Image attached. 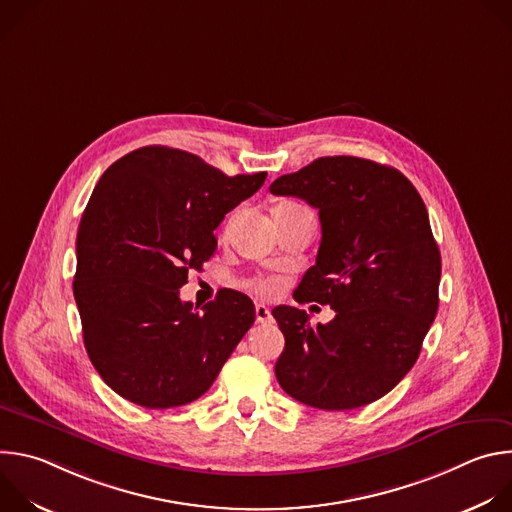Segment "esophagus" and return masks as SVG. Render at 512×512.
Here are the masks:
<instances>
[{
    "label": "esophagus",
    "instance_id": "esophagus-1",
    "mask_svg": "<svg viewBox=\"0 0 512 512\" xmlns=\"http://www.w3.org/2000/svg\"><path fill=\"white\" fill-rule=\"evenodd\" d=\"M255 318H257V322H269L271 320V310L265 306V304H257L255 306Z\"/></svg>",
    "mask_w": 512,
    "mask_h": 512
}]
</instances>
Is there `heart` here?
Instances as JSON below:
<instances>
[{
    "mask_svg": "<svg viewBox=\"0 0 512 512\" xmlns=\"http://www.w3.org/2000/svg\"><path fill=\"white\" fill-rule=\"evenodd\" d=\"M287 206H294V204H287ZM251 287L261 291V294H271V291H275L277 283L273 279H267V277H257L251 281Z\"/></svg>",
    "mask_w": 512,
    "mask_h": 512,
    "instance_id": "heart-1",
    "label": "heart"
}]
</instances>
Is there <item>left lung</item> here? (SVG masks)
I'll list each match as a JSON object with an SVG mask.
<instances>
[{
    "mask_svg": "<svg viewBox=\"0 0 512 512\" xmlns=\"http://www.w3.org/2000/svg\"><path fill=\"white\" fill-rule=\"evenodd\" d=\"M269 190L318 208L316 265L294 300L336 312L312 328L306 310L273 308L285 336L275 377L316 409L369 405L411 371L440 304L442 255L427 208L399 170L352 156L318 158Z\"/></svg>",
    "mask_w": 512,
    "mask_h": 512,
    "instance_id": "8db88e82",
    "label": "left lung"
}]
</instances>
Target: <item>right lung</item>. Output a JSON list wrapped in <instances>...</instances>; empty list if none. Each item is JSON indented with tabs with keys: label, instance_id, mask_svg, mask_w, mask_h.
Returning <instances> with one entry per match:
<instances>
[{
	"label": "right lung",
	"instance_id": "right-lung-1",
	"mask_svg": "<svg viewBox=\"0 0 512 512\" xmlns=\"http://www.w3.org/2000/svg\"><path fill=\"white\" fill-rule=\"evenodd\" d=\"M265 178L227 176L194 154L148 145L97 182L72 291L93 367L123 399L148 409L198 399L253 326L255 306L241 291L221 289L198 310L180 287L212 257L225 214Z\"/></svg>",
	"mask_w": 512,
	"mask_h": 512
}]
</instances>
